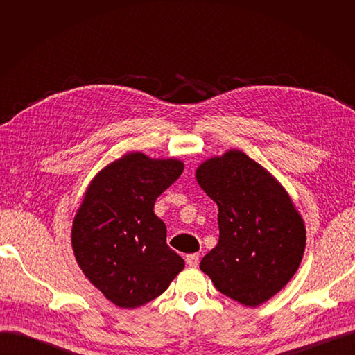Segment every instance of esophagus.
Returning a JSON list of instances; mask_svg holds the SVG:
<instances>
[{
    "label": "esophagus",
    "instance_id": "obj_1",
    "mask_svg": "<svg viewBox=\"0 0 355 355\" xmlns=\"http://www.w3.org/2000/svg\"><path fill=\"white\" fill-rule=\"evenodd\" d=\"M187 263L191 268H196L200 263V254L198 253H191L187 256Z\"/></svg>",
    "mask_w": 355,
    "mask_h": 355
}]
</instances>
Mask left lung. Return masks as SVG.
<instances>
[{
  "instance_id": "obj_1",
  "label": "left lung",
  "mask_w": 355,
  "mask_h": 355,
  "mask_svg": "<svg viewBox=\"0 0 355 355\" xmlns=\"http://www.w3.org/2000/svg\"><path fill=\"white\" fill-rule=\"evenodd\" d=\"M197 180L219 209V241L202 257L201 271L225 296L261 305L302 261V219L278 182L237 149L202 163Z\"/></svg>"
}]
</instances>
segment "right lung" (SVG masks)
Returning a JSON list of instances; mask_svg holds the SVG:
<instances>
[{"mask_svg": "<svg viewBox=\"0 0 355 355\" xmlns=\"http://www.w3.org/2000/svg\"><path fill=\"white\" fill-rule=\"evenodd\" d=\"M184 171L178 159L124 155L94 178L72 227V247L85 277L121 308L166 292L185 262L166 243L155 200Z\"/></svg>", "mask_w": 355, "mask_h": 355, "instance_id": "right-lung-1", "label": "right lung"}]
</instances>
